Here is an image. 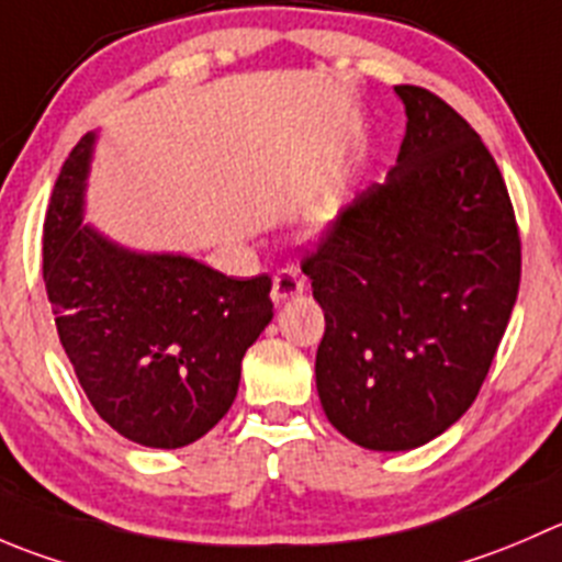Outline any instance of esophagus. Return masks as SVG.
Masks as SVG:
<instances>
[{
    "label": "esophagus",
    "instance_id": "34e87169",
    "mask_svg": "<svg viewBox=\"0 0 562 562\" xmlns=\"http://www.w3.org/2000/svg\"><path fill=\"white\" fill-rule=\"evenodd\" d=\"M304 291V280L296 274L293 269H282L274 274V282H271V299H274L277 304L280 302H288V299H293L296 293Z\"/></svg>",
    "mask_w": 562,
    "mask_h": 562
}]
</instances>
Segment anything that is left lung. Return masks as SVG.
Masks as SVG:
<instances>
[{"label":"left lung","mask_w":562,"mask_h":562,"mask_svg":"<svg viewBox=\"0 0 562 562\" xmlns=\"http://www.w3.org/2000/svg\"><path fill=\"white\" fill-rule=\"evenodd\" d=\"M395 92L397 165L302 258L326 318L321 406L368 450L419 448L472 406L521 280L514 203L481 136L426 87Z\"/></svg>","instance_id":"obj_1"}]
</instances>
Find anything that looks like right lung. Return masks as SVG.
I'll list each match as a JSON object with an SVG mask.
<instances>
[{"mask_svg":"<svg viewBox=\"0 0 562 562\" xmlns=\"http://www.w3.org/2000/svg\"><path fill=\"white\" fill-rule=\"evenodd\" d=\"M92 134L43 220V282L87 401L120 437L183 448L233 406L241 359L271 321V277L233 280L181 255H136L81 227Z\"/></svg>","mask_w":562,"mask_h":562,"instance_id":"add662e5","label":"right lung"}]
</instances>
